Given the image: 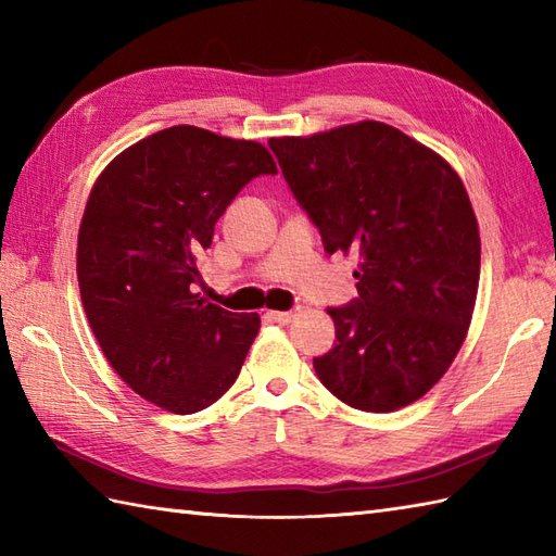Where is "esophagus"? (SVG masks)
Masks as SVG:
<instances>
[{"label": "esophagus", "instance_id": "obj_1", "mask_svg": "<svg viewBox=\"0 0 556 556\" xmlns=\"http://www.w3.org/2000/svg\"><path fill=\"white\" fill-rule=\"evenodd\" d=\"M299 311H267V317L271 323H279V325H287L291 323L293 317H296Z\"/></svg>", "mask_w": 556, "mask_h": 556}]
</instances>
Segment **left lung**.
Wrapping results in <instances>:
<instances>
[{"label": "left lung", "mask_w": 556, "mask_h": 556, "mask_svg": "<svg viewBox=\"0 0 556 556\" xmlns=\"http://www.w3.org/2000/svg\"><path fill=\"white\" fill-rule=\"evenodd\" d=\"M269 148L325 251L358 257V299L327 311L337 344L313 361L317 377L358 410L413 404L456 358L476 308L480 233L464 181L382 122Z\"/></svg>", "instance_id": "8db88e82"}]
</instances>
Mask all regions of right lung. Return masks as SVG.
I'll use <instances>...</instances> for the list:
<instances>
[{"instance_id": "1", "label": "right lung", "mask_w": 556, "mask_h": 556, "mask_svg": "<svg viewBox=\"0 0 556 556\" xmlns=\"http://www.w3.org/2000/svg\"><path fill=\"white\" fill-rule=\"evenodd\" d=\"M277 164L255 140L172 126L126 148L92 186L76 269L92 334L116 375L164 410H203L241 372L257 313L198 293L215 224Z\"/></svg>"}]
</instances>
